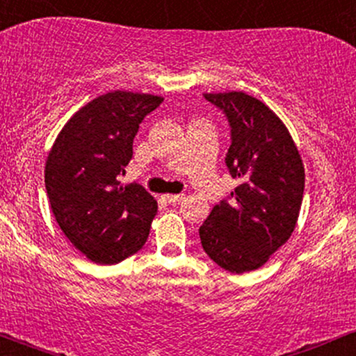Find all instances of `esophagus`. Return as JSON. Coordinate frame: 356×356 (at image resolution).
<instances>
[{"mask_svg": "<svg viewBox=\"0 0 356 356\" xmlns=\"http://www.w3.org/2000/svg\"><path fill=\"white\" fill-rule=\"evenodd\" d=\"M162 199H164V201L169 202V204H179V202H182L184 199H186V195H184V194H167Z\"/></svg>", "mask_w": 356, "mask_h": 356, "instance_id": "esophagus-1", "label": "esophagus"}]
</instances>
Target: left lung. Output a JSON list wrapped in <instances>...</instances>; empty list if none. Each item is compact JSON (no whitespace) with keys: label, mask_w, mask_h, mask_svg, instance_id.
<instances>
[{"label":"left lung","mask_w":356,"mask_h":356,"mask_svg":"<svg viewBox=\"0 0 356 356\" xmlns=\"http://www.w3.org/2000/svg\"><path fill=\"white\" fill-rule=\"evenodd\" d=\"M231 127L226 165L238 187L199 227L204 251L229 273L254 271L295 231L305 167L295 142L271 108L243 92L204 93Z\"/></svg>","instance_id":"left-lung-1"}]
</instances>
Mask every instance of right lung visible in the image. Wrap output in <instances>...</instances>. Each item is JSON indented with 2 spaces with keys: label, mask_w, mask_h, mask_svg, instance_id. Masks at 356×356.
<instances>
[{
  "label": "right lung",
  "mask_w": 356,
  "mask_h": 356,
  "mask_svg": "<svg viewBox=\"0 0 356 356\" xmlns=\"http://www.w3.org/2000/svg\"><path fill=\"white\" fill-rule=\"evenodd\" d=\"M164 102L149 93L110 92L81 107L56 137L44 187L60 229L97 264H117L149 238L157 201L140 184L120 186L145 115Z\"/></svg>",
  "instance_id": "obj_1"
}]
</instances>
